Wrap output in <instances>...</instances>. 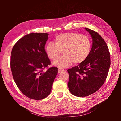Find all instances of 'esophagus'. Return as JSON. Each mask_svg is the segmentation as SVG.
<instances>
[{"label": "esophagus", "instance_id": "esophagus-1", "mask_svg": "<svg viewBox=\"0 0 121 121\" xmlns=\"http://www.w3.org/2000/svg\"><path fill=\"white\" fill-rule=\"evenodd\" d=\"M64 71V70L63 69H58V73H60L61 72H62V71Z\"/></svg>", "mask_w": 121, "mask_h": 121}]
</instances>
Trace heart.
<instances>
[{"mask_svg":"<svg viewBox=\"0 0 121 121\" xmlns=\"http://www.w3.org/2000/svg\"><path fill=\"white\" fill-rule=\"evenodd\" d=\"M91 42L90 38L84 35L76 33H63L56 36L55 42H48L45 46L48 57L55 60L62 51L64 55L55 61L53 65L58 68H65L73 62L82 63L88 57L91 50Z\"/></svg>","mask_w":121,"mask_h":121,"instance_id":"b5f03b06","label":"heart"}]
</instances>
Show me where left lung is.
<instances>
[{"label": "left lung", "instance_id": "left-lung-1", "mask_svg": "<svg viewBox=\"0 0 121 121\" xmlns=\"http://www.w3.org/2000/svg\"><path fill=\"white\" fill-rule=\"evenodd\" d=\"M85 29L92 37L91 52L84 62L68 70L69 91L79 97L91 95L102 86L111 64L109 49L104 39L98 33Z\"/></svg>", "mask_w": 121, "mask_h": 121}]
</instances>
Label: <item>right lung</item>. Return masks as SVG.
Returning <instances> with one entry per match:
<instances>
[{"mask_svg":"<svg viewBox=\"0 0 121 121\" xmlns=\"http://www.w3.org/2000/svg\"><path fill=\"white\" fill-rule=\"evenodd\" d=\"M47 33H32L25 35L15 43L11 53L10 67L13 78L25 96L42 100L50 94L58 68L51 67L45 46Z\"/></svg>","mask_w":121,"mask_h":121,"instance_id":"add662e5","label":"right lung"}]
</instances>
